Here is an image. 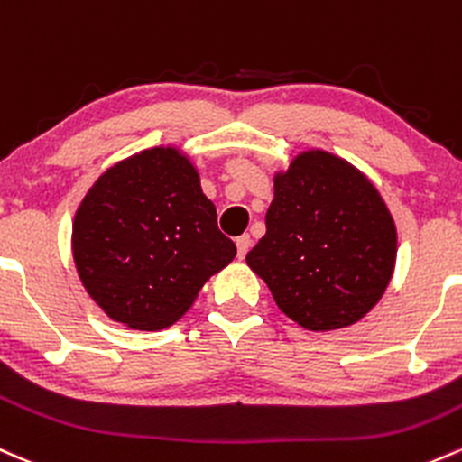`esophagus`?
I'll return each instance as SVG.
<instances>
[{
  "mask_svg": "<svg viewBox=\"0 0 462 462\" xmlns=\"http://www.w3.org/2000/svg\"><path fill=\"white\" fill-rule=\"evenodd\" d=\"M250 245H252L250 235H243V236H239V239H236V256H239V258H245L247 250H250Z\"/></svg>",
  "mask_w": 462,
  "mask_h": 462,
  "instance_id": "34e87169",
  "label": "esophagus"
}]
</instances>
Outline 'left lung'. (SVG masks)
<instances>
[{
    "label": "left lung",
    "instance_id": "left-lung-1",
    "mask_svg": "<svg viewBox=\"0 0 462 462\" xmlns=\"http://www.w3.org/2000/svg\"><path fill=\"white\" fill-rule=\"evenodd\" d=\"M265 226L247 265L309 331L351 327L386 291L397 227L371 180L342 157L305 151L276 173Z\"/></svg>",
    "mask_w": 462,
    "mask_h": 462
}]
</instances>
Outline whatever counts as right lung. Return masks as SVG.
<instances>
[{"mask_svg": "<svg viewBox=\"0 0 462 462\" xmlns=\"http://www.w3.org/2000/svg\"><path fill=\"white\" fill-rule=\"evenodd\" d=\"M76 272L116 322L157 331L180 320L236 256L199 173L173 146L118 162L96 180L72 226Z\"/></svg>", "mask_w": 462, "mask_h": 462, "instance_id": "add662e5", "label": "right lung"}]
</instances>
